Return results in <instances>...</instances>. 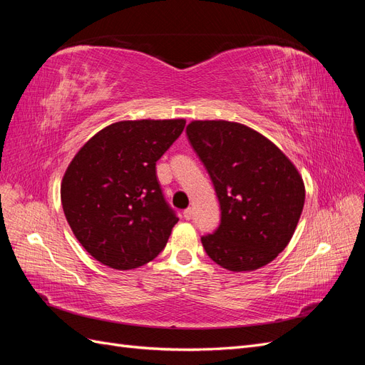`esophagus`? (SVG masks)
Instances as JSON below:
<instances>
[{
  "label": "esophagus",
  "mask_w": 365,
  "mask_h": 365,
  "mask_svg": "<svg viewBox=\"0 0 365 365\" xmlns=\"http://www.w3.org/2000/svg\"><path fill=\"white\" fill-rule=\"evenodd\" d=\"M184 217L187 219V220H190L192 217H193V210L192 208H187V210H184Z\"/></svg>",
  "instance_id": "obj_1"
}]
</instances>
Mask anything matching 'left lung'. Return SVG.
Masks as SVG:
<instances>
[{"label": "left lung", "mask_w": 365, "mask_h": 365, "mask_svg": "<svg viewBox=\"0 0 365 365\" xmlns=\"http://www.w3.org/2000/svg\"><path fill=\"white\" fill-rule=\"evenodd\" d=\"M185 132L220 204V225L201 237L208 257L233 272L268 264L302 216V175L271 140L236 121L195 120Z\"/></svg>", "instance_id": "8db88e82"}]
</instances>
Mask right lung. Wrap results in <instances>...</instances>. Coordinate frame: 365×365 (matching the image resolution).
<instances>
[{"mask_svg": "<svg viewBox=\"0 0 365 365\" xmlns=\"http://www.w3.org/2000/svg\"><path fill=\"white\" fill-rule=\"evenodd\" d=\"M184 126V118L117 121L71 160L61 184L62 208L96 260L134 269L168 244L178 217L164 200L155 164Z\"/></svg>", "mask_w": 365, "mask_h": 365, "instance_id": "obj_1", "label": "right lung"}]
</instances>
